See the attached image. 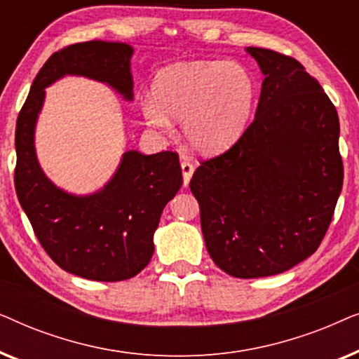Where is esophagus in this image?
I'll return each instance as SVG.
<instances>
[{"label":"esophagus","instance_id":"obj_1","mask_svg":"<svg viewBox=\"0 0 359 359\" xmlns=\"http://www.w3.org/2000/svg\"><path fill=\"white\" fill-rule=\"evenodd\" d=\"M181 171H183V181H184V186H188V184H189L191 176H193V173H194V165L191 163V161H188V160L181 161Z\"/></svg>","mask_w":359,"mask_h":359}]
</instances>
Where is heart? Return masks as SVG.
<instances>
[{
	"instance_id": "1",
	"label": "heart",
	"mask_w": 359,
	"mask_h": 359,
	"mask_svg": "<svg viewBox=\"0 0 359 359\" xmlns=\"http://www.w3.org/2000/svg\"><path fill=\"white\" fill-rule=\"evenodd\" d=\"M257 85L247 67L235 60L175 63L156 75L154 97L144 101L150 126L168 130L183 119V135L204 154L225 150L242 134L252 114Z\"/></svg>"
}]
</instances>
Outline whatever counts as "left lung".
Returning <instances> with one entry per match:
<instances>
[{"label": "left lung", "instance_id": "left-lung-1", "mask_svg": "<svg viewBox=\"0 0 359 359\" xmlns=\"http://www.w3.org/2000/svg\"><path fill=\"white\" fill-rule=\"evenodd\" d=\"M264 80L257 114L189 181L214 263L233 278L287 271L316 253L343 186L340 121L296 58L248 47Z\"/></svg>", "mask_w": 359, "mask_h": 359}]
</instances>
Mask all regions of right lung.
Instances as JSON below:
<instances>
[{"label": "right lung", "mask_w": 359, "mask_h": 359, "mask_svg": "<svg viewBox=\"0 0 359 359\" xmlns=\"http://www.w3.org/2000/svg\"><path fill=\"white\" fill-rule=\"evenodd\" d=\"M132 52L127 43L90 41L52 53L16 122L14 186L34 233L62 269L95 281L129 279L149 264L160 215L183 184L178 154L129 150L104 188L73 196L43 175L34 149V129L46 97L43 88L65 75L107 83L130 101Z\"/></svg>", "instance_id": "add662e5"}]
</instances>
